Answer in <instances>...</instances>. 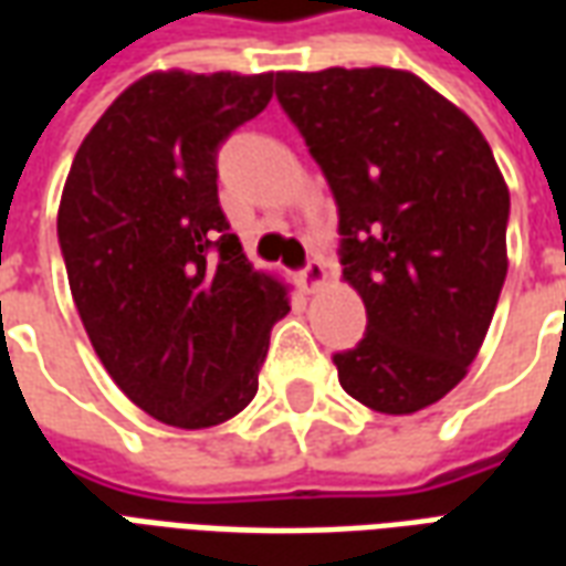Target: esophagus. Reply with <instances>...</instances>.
I'll return each instance as SVG.
<instances>
[{
    "instance_id": "34e87169",
    "label": "esophagus",
    "mask_w": 566,
    "mask_h": 566,
    "mask_svg": "<svg viewBox=\"0 0 566 566\" xmlns=\"http://www.w3.org/2000/svg\"><path fill=\"white\" fill-rule=\"evenodd\" d=\"M324 279H327V270H324V263H321L318 258L306 260V266L300 270V282H303V287H306V291H315V287H321V284H324Z\"/></svg>"
}]
</instances>
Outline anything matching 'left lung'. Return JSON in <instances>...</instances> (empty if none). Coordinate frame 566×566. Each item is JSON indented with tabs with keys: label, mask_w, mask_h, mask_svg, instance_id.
Masks as SVG:
<instances>
[{
	"label": "left lung",
	"mask_w": 566,
	"mask_h": 566,
	"mask_svg": "<svg viewBox=\"0 0 566 566\" xmlns=\"http://www.w3.org/2000/svg\"><path fill=\"white\" fill-rule=\"evenodd\" d=\"M275 96L339 209L345 282L367 333L339 385L409 416L467 376L506 282L510 190L461 108L400 69L279 72Z\"/></svg>",
	"instance_id": "1"
}]
</instances>
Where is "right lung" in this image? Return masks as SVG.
I'll return each mask as SVG.
<instances>
[{
  "label": "right lung",
  "instance_id": "1",
  "mask_svg": "<svg viewBox=\"0 0 566 566\" xmlns=\"http://www.w3.org/2000/svg\"><path fill=\"white\" fill-rule=\"evenodd\" d=\"M272 99V75L154 72L81 142L56 235L96 355L163 424H221L258 394L284 287L242 254L218 150Z\"/></svg>",
  "mask_w": 566,
  "mask_h": 566
}]
</instances>
